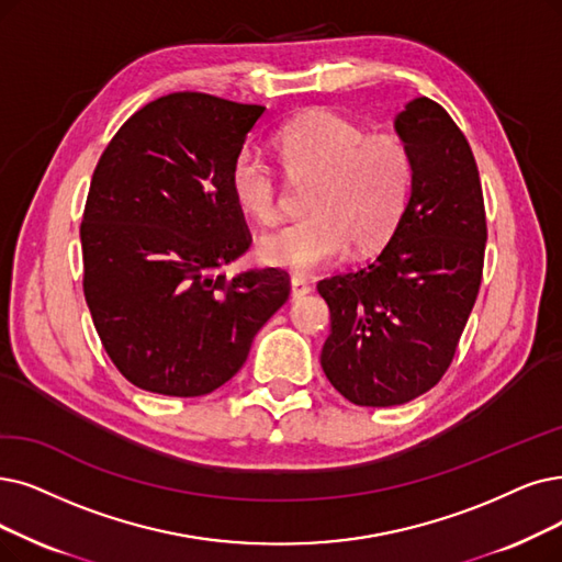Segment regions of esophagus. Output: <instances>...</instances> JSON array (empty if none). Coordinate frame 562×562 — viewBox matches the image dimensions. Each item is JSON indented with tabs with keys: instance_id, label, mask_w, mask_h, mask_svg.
Instances as JSON below:
<instances>
[{
	"instance_id": "esophagus-1",
	"label": "esophagus",
	"mask_w": 562,
	"mask_h": 562,
	"mask_svg": "<svg viewBox=\"0 0 562 562\" xmlns=\"http://www.w3.org/2000/svg\"><path fill=\"white\" fill-rule=\"evenodd\" d=\"M308 293H311V285L306 283V279H302V277H293V279H290V297L300 300V297H304V295H308Z\"/></svg>"
}]
</instances>
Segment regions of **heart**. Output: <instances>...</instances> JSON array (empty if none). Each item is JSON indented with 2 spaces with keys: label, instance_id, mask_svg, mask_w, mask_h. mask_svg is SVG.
Returning <instances> with one entry per match:
<instances>
[{
  "label": "heart",
  "instance_id": "b5f03b06",
  "mask_svg": "<svg viewBox=\"0 0 562 562\" xmlns=\"http://www.w3.org/2000/svg\"><path fill=\"white\" fill-rule=\"evenodd\" d=\"M281 170L308 184V216L258 244L262 262L288 272H313L339 258L346 246L373 254L396 235L415 187V156L398 133H367L331 110H306L274 133ZM237 207L262 226L281 216V187L272 166L239 151L231 168Z\"/></svg>",
  "mask_w": 562,
  "mask_h": 562
}]
</instances>
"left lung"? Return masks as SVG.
<instances>
[{
	"mask_svg": "<svg viewBox=\"0 0 562 562\" xmlns=\"http://www.w3.org/2000/svg\"><path fill=\"white\" fill-rule=\"evenodd\" d=\"M415 156V187L396 235L364 267L318 283L329 306L321 364L355 406H401L450 369L475 306L486 212L463 131L419 97L396 117Z\"/></svg>",
	"mask_w": 562,
	"mask_h": 562,
	"instance_id": "obj_1",
	"label": "left lung"
}]
</instances>
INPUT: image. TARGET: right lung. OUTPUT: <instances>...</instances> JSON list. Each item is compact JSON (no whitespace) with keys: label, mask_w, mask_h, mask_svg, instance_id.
<instances>
[{"label":"right lung","mask_w":562,"mask_h":562,"mask_svg":"<svg viewBox=\"0 0 562 562\" xmlns=\"http://www.w3.org/2000/svg\"><path fill=\"white\" fill-rule=\"evenodd\" d=\"M262 112L175 92L133 112L97 164L82 290L112 364L145 392L203 396L228 383L290 295L277 267L218 274L251 246L231 168Z\"/></svg>","instance_id":"1"}]
</instances>
